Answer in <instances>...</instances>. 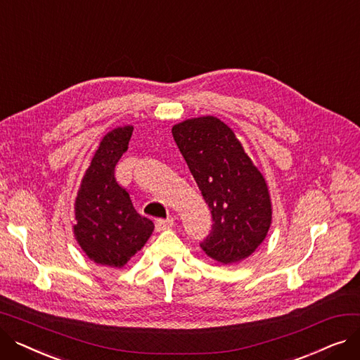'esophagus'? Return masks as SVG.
Returning <instances> with one entry per match:
<instances>
[{
	"label": "esophagus",
	"instance_id": "1",
	"mask_svg": "<svg viewBox=\"0 0 360 360\" xmlns=\"http://www.w3.org/2000/svg\"><path fill=\"white\" fill-rule=\"evenodd\" d=\"M174 226V219H158L156 220V231L162 232L170 229Z\"/></svg>",
	"mask_w": 360,
	"mask_h": 360
}]
</instances>
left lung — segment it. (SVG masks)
I'll return each mask as SVG.
<instances>
[{
    "instance_id": "obj_1",
    "label": "left lung",
    "mask_w": 360,
    "mask_h": 360,
    "mask_svg": "<svg viewBox=\"0 0 360 360\" xmlns=\"http://www.w3.org/2000/svg\"><path fill=\"white\" fill-rule=\"evenodd\" d=\"M172 136L213 219L212 231L200 247L221 264L248 258L271 224L266 179L233 131L214 117L179 122Z\"/></svg>"
}]
</instances>
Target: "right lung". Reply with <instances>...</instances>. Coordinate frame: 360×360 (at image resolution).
Returning a JSON list of instances; mask_svg holds the SVG:
<instances>
[{
    "instance_id": "add662e5",
    "label": "right lung",
    "mask_w": 360,
    "mask_h": 360,
    "mask_svg": "<svg viewBox=\"0 0 360 360\" xmlns=\"http://www.w3.org/2000/svg\"><path fill=\"white\" fill-rule=\"evenodd\" d=\"M131 125L118 127L102 139L75 198L74 235L96 264L122 267L140 251L155 224L141 216L129 194L115 179V166L128 150Z\"/></svg>"
}]
</instances>
